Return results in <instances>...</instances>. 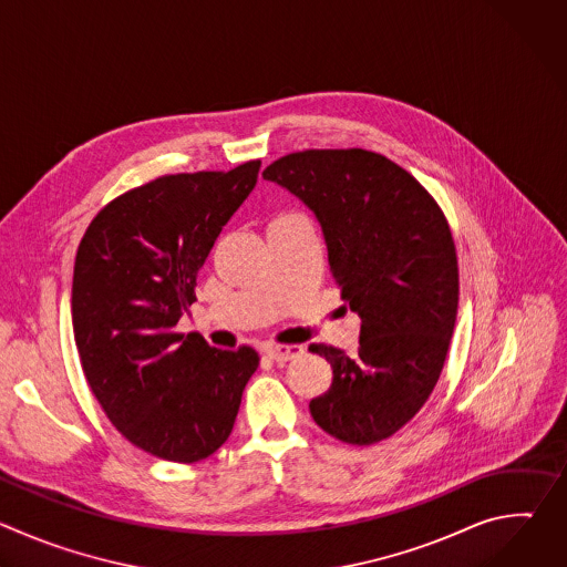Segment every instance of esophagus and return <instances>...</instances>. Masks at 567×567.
<instances>
[{
    "mask_svg": "<svg viewBox=\"0 0 567 567\" xmlns=\"http://www.w3.org/2000/svg\"><path fill=\"white\" fill-rule=\"evenodd\" d=\"M265 354L269 359H274L276 363H287V361H291V359L302 354V346H269L265 350Z\"/></svg>",
    "mask_w": 567,
    "mask_h": 567,
    "instance_id": "esophagus-1",
    "label": "esophagus"
}]
</instances>
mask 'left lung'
Returning a JSON list of instances; mask_svg holds the SVG:
<instances>
[{"label":"left lung","mask_w":567,"mask_h":567,"mask_svg":"<svg viewBox=\"0 0 567 567\" xmlns=\"http://www.w3.org/2000/svg\"><path fill=\"white\" fill-rule=\"evenodd\" d=\"M262 177L316 215L332 278L361 318L357 357L309 346L334 372L309 413L341 442H381L420 413L444 368L460 293L451 228L415 177L361 147L293 152Z\"/></svg>","instance_id":"8db88e82"}]
</instances>
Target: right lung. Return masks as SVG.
Segmentation results:
<instances>
[{"label":"right lung","instance_id":"add662e5","mask_svg":"<svg viewBox=\"0 0 567 567\" xmlns=\"http://www.w3.org/2000/svg\"><path fill=\"white\" fill-rule=\"evenodd\" d=\"M258 173L260 161H249L158 177L107 204L78 247L71 320L83 372L110 422L161 460L215 453L258 368L247 346L228 352L175 332L197 271Z\"/></svg>","mask_w":567,"mask_h":567}]
</instances>
